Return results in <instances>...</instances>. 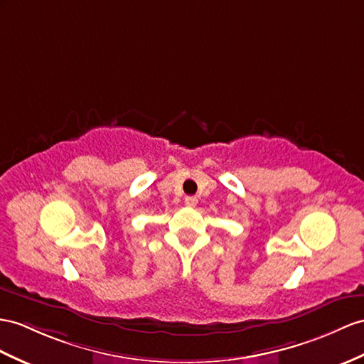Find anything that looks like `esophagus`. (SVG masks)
I'll use <instances>...</instances> for the list:
<instances>
[{
	"label": "esophagus",
	"instance_id": "34e87169",
	"mask_svg": "<svg viewBox=\"0 0 364 364\" xmlns=\"http://www.w3.org/2000/svg\"><path fill=\"white\" fill-rule=\"evenodd\" d=\"M185 205L187 207H196L198 205V199L194 196H187L185 198Z\"/></svg>",
	"mask_w": 364,
	"mask_h": 364
}]
</instances>
